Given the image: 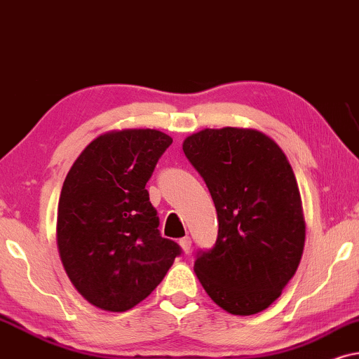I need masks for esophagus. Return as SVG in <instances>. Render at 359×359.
<instances>
[{
    "label": "esophagus",
    "instance_id": "34e87169",
    "mask_svg": "<svg viewBox=\"0 0 359 359\" xmlns=\"http://www.w3.org/2000/svg\"><path fill=\"white\" fill-rule=\"evenodd\" d=\"M179 243H180V246H182V250H184L185 255H189L190 250H192V240H190L189 236H185Z\"/></svg>",
    "mask_w": 359,
    "mask_h": 359
}]
</instances>
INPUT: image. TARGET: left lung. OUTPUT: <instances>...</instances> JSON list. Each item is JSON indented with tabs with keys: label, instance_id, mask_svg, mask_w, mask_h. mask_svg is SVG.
<instances>
[{
	"label": "left lung",
	"instance_id": "obj_1",
	"mask_svg": "<svg viewBox=\"0 0 359 359\" xmlns=\"http://www.w3.org/2000/svg\"><path fill=\"white\" fill-rule=\"evenodd\" d=\"M218 217L212 250L197 251L195 272L217 305L233 315L269 307L297 271L305 222L287 157L256 130H203L184 141Z\"/></svg>",
	"mask_w": 359,
	"mask_h": 359
}]
</instances>
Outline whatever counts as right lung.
I'll list each match as a JSON object with an SVG mask.
<instances>
[{"label": "right lung", "instance_id": "add662e5", "mask_svg": "<svg viewBox=\"0 0 359 359\" xmlns=\"http://www.w3.org/2000/svg\"><path fill=\"white\" fill-rule=\"evenodd\" d=\"M172 137L113 131L85 147L65 177L57 245L75 289L95 307L126 312L144 300L182 248L161 236L147 180Z\"/></svg>", "mask_w": 359, "mask_h": 359}]
</instances>
